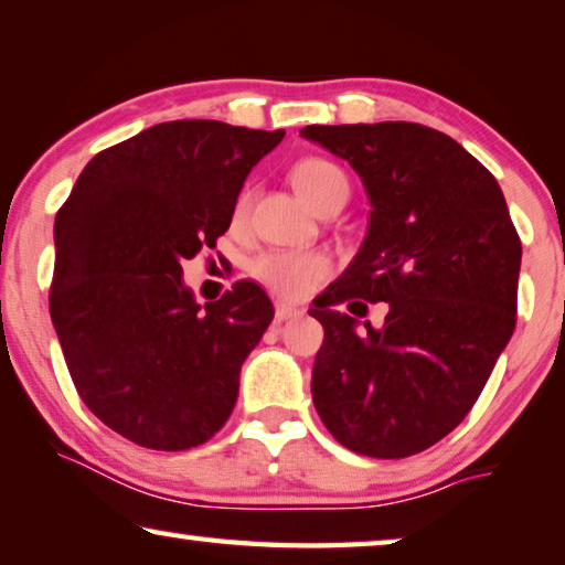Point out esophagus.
<instances>
[{
	"mask_svg": "<svg viewBox=\"0 0 565 565\" xmlns=\"http://www.w3.org/2000/svg\"><path fill=\"white\" fill-rule=\"evenodd\" d=\"M298 316H302V310L295 306H288V302H277L275 306V323H282V320H290Z\"/></svg>",
	"mask_w": 565,
	"mask_h": 565,
	"instance_id": "34e87169",
	"label": "esophagus"
}]
</instances>
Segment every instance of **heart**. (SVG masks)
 <instances>
[{
	"label": "heart",
	"mask_w": 565,
	"mask_h": 565,
	"mask_svg": "<svg viewBox=\"0 0 565 565\" xmlns=\"http://www.w3.org/2000/svg\"><path fill=\"white\" fill-rule=\"evenodd\" d=\"M292 186L298 189V194L316 210L331 189L349 184L345 173L335 167L333 161L320 159V156H308L300 159L290 171ZM249 206V196L239 194L237 204H234V220H242ZM253 275L267 288L275 290L285 298H302L310 292L316 285L323 280L331 270L328 257L318 253H288V249H273V253H263L255 257Z\"/></svg>",
	"instance_id": "heart-1"
}]
</instances>
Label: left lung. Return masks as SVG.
Listing matches in <instances>:
<instances>
[{
	"mask_svg": "<svg viewBox=\"0 0 565 565\" xmlns=\"http://www.w3.org/2000/svg\"><path fill=\"white\" fill-rule=\"evenodd\" d=\"M302 136L349 161L373 206L361 253L310 310L326 331L312 404L351 452L412 457L470 414L515 331V224L492 173L429 126H308ZM345 301L362 311L386 301L385 326L359 334L337 310Z\"/></svg>",
	"mask_w": 565,
	"mask_h": 565,
	"instance_id": "1",
	"label": "left lung"
}]
</instances>
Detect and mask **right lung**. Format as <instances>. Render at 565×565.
<instances>
[{"label":"right lung","instance_id":"right-lung-1","mask_svg":"<svg viewBox=\"0 0 565 565\" xmlns=\"http://www.w3.org/2000/svg\"><path fill=\"white\" fill-rule=\"evenodd\" d=\"M285 131L171 120L95 153L55 216L50 316L83 404L159 452L212 439L273 302L237 280L199 308L181 263L230 230L247 173Z\"/></svg>","mask_w":565,"mask_h":565}]
</instances>
